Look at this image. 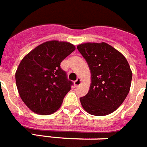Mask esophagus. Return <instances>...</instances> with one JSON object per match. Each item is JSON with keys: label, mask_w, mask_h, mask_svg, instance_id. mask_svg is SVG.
I'll list each match as a JSON object with an SVG mask.
<instances>
[{"label": "esophagus", "mask_w": 147, "mask_h": 147, "mask_svg": "<svg viewBox=\"0 0 147 147\" xmlns=\"http://www.w3.org/2000/svg\"><path fill=\"white\" fill-rule=\"evenodd\" d=\"M80 83H81V80L80 77H78V78L74 81V86L77 87V86H78Z\"/></svg>", "instance_id": "34e87169"}]
</instances>
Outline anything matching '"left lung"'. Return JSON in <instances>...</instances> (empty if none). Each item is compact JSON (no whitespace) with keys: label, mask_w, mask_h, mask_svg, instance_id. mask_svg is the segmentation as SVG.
Returning a JSON list of instances; mask_svg holds the SVG:
<instances>
[{"label":"left lung","mask_w":147,"mask_h":147,"mask_svg":"<svg viewBox=\"0 0 147 147\" xmlns=\"http://www.w3.org/2000/svg\"><path fill=\"white\" fill-rule=\"evenodd\" d=\"M77 49L91 70L88 93L80 98L81 105L92 115H107L124 102L131 88L132 72L124 56L109 44L84 43Z\"/></svg>","instance_id":"8db88e82"}]
</instances>
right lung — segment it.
<instances>
[{
	"instance_id": "obj_1",
	"label": "right lung",
	"mask_w": 147,
	"mask_h": 147,
	"mask_svg": "<svg viewBox=\"0 0 147 147\" xmlns=\"http://www.w3.org/2000/svg\"><path fill=\"white\" fill-rule=\"evenodd\" d=\"M75 50L69 42L49 41L23 57L16 72L20 98L35 113L50 115L59 109L74 85L61 63Z\"/></svg>"
}]
</instances>
